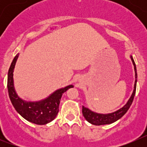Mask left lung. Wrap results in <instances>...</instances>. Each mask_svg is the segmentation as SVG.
Returning <instances> with one entry per match:
<instances>
[{
  "label": "left lung",
  "mask_w": 147,
  "mask_h": 147,
  "mask_svg": "<svg viewBox=\"0 0 147 147\" xmlns=\"http://www.w3.org/2000/svg\"><path fill=\"white\" fill-rule=\"evenodd\" d=\"M131 60L132 62V64L134 65V70H135V77H136V80H135L134 84V90L132 91L131 96L129 97V100L127 101L125 105H124L119 110H116L113 113H98L93 112L92 110H90L88 107H85V106H82V114L83 116L85 117V119L88 121L89 123L93 124V125H105V124H112L113 122L116 121L127 112V110H129L130 107L132 103L133 98H134L135 94H136V84H137V70H136V63L134 62V59L132 58V56H130Z\"/></svg>",
  "instance_id": "obj_1"
}]
</instances>
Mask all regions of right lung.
<instances>
[{
  "label": "right lung",
  "mask_w": 147,
  "mask_h": 147,
  "mask_svg": "<svg viewBox=\"0 0 147 147\" xmlns=\"http://www.w3.org/2000/svg\"><path fill=\"white\" fill-rule=\"evenodd\" d=\"M19 54L13 59L8 72L7 88L11 104L17 112L28 121L43 125L54 120L59 112V105L62 94L69 88H74L70 85L59 88L44 99L37 102H27L18 96L15 89L13 72Z\"/></svg>",
  "instance_id": "right-lung-1"
}]
</instances>
